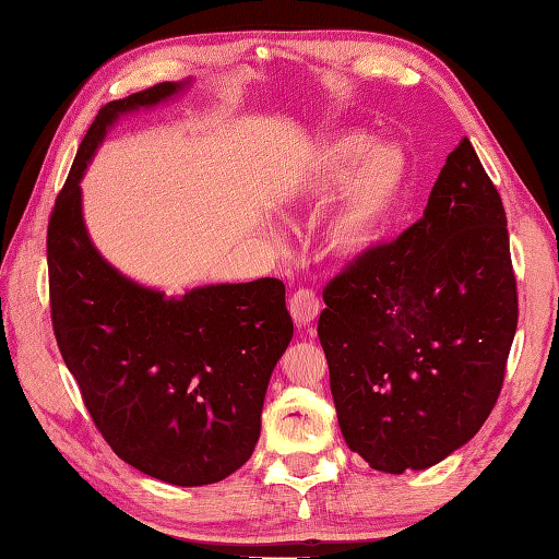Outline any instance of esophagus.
<instances>
[{
  "label": "esophagus",
  "instance_id": "esophagus-1",
  "mask_svg": "<svg viewBox=\"0 0 559 559\" xmlns=\"http://www.w3.org/2000/svg\"><path fill=\"white\" fill-rule=\"evenodd\" d=\"M288 307H290V314L295 319V324H298L300 329L310 326L314 319L319 317V312H322V302H319L317 295L312 290H307V288L295 290L290 295Z\"/></svg>",
  "mask_w": 559,
  "mask_h": 559
}]
</instances>
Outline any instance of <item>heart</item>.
I'll use <instances>...</instances> for the list:
<instances>
[{
  "label": "heart",
  "mask_w": 559,
  "mask_h": 559,
  "mask_svg": "<svg viewBox=\"0 0 559 559\" xmlns=\"http://www.w3.org/2000/svg\"><path fill=\"white\" fill-rule=\"evenodd\" d=\"M408 180L403 148L372 144L370 134L346 129L317 146L293 189V204L317 209L343 188L324 225V242L331 254L350 259L379 242L406 199Z\"/></svg>",
  "instance_id": "1"
}]
</instances>
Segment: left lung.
Here are the masks:
<instances>
[{
    "label": "left lung",
    "instance_id": "8db88e82",
    "mask_svg": "<svg viewBox=\"0 0 559 559\" xmlns=\"http://www.w3.org/2000/svg\"><path fill=\"white\" fill-rule=\"evenodd\" d=\"M317 334L346 444L374 471H423L463 447L502 391L519 298L502 199L471 141L423 218L324 288Z\"/></svg>",
    "mask_w": 559,
    "mask_h": 559
}]
</instances>
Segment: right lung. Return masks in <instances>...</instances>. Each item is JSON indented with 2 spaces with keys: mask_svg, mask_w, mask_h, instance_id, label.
Listing matches in <instances>:
<instances>
[{
  "mask_svg": "<svg viewBox=\"0 0 559 559\" xmlns=\"http://www.w3.org/2000/svg\"><path fill=\"white\" fill-rule=\"evenodd\" d=\"M187 86L165 81L100 108L55 201L47 269L57 346L105 442L146 476L197 488L252 456L271 372L293 338L286 286L218 283L182 298L139 286L93 247L79 187L120 115Z\"/></svg>",
  "mask_w": 559,
  "mask_h": 559,
  "instance_id": "add662e5",
  "label": "right lung"
}]
</instances>
